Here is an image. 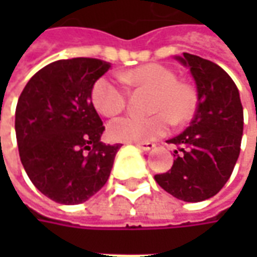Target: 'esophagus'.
<instances>
[{
	"instance_id": "obj_1",
	"label": "esophagus",
	"mask_w": 257,
	"mask_h": 257,
	"mask_svg": "<svg viewBox=\"0 0 257 257\" xmlns=\"http://www.w3.org/2000/svg\"><path fill=\"white\" fill-rule=\"evenodd\" d=\"M136 146L139 147V149H142L144 152H149V150H152L156 144L152 143V142H146V143H136Z\"/></svg>"
}]
</instances>
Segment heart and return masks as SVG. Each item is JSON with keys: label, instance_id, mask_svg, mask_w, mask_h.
Returning <instances> with one entry per match:
<instances>
[{"label": "heart", "instance_id": "obj_1", "mask_svg": "<svg viewBox=\"0 0 257 257\" xmlns=\"http://www.w3.org/2000/svg\"><path fill=\"white\" fill-rule=\"evenodd\" d=\"M124 84L152 90L147 117L123 115L108 124V136L115 142L144 143L167 133L170 121L180 125L192 120L197 108V95L192 85L180 83L172 68L162 64H144L118 74ZM95 110L105 117L121 113L127 91L108 77H100L91 90Z\"/></svg>", "mask_w": 257, "mask_h": 257}]
</instances>
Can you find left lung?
<instances>
[{
  "label": "left lung",
  "mask_w": 257,
  "mask_h": 257,
  "mask_svg": "<svg viewBox=\"0 0 257 257\" xmlns=\"http://www.w3.org/2000/svg\"><path fill=\"white\" fill-rule=\"evenodd\" d=\"M190 68L197 108L190 125L169 140L177 146L169 172L154 180L183 202H203L222 190L240 153L243 107L239 90L222 67L202 57H176Z\"/></svg>",
  "instance_id": "8db88e82"
}]
</instances>
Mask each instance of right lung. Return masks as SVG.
<instances>
[{
  "label": "right lung",
  "instance_id": "obj_1",
  "mask_svg": "<svg viewBox=\"0 0 257 257\" xmlns=\"http://www.w3.org/2000/svg\"><path fill=\"white\" fill-rule=\"evenodd\" d=\"M110 68L97 58L58 60L27 83L15 110L20 159L35 187L61 204H78L110 177L121 144L100 142L104 125L91 101Z\"/></svg>",
  "mask_w": 257,
  "mask_h": 257
}]
</instances>
